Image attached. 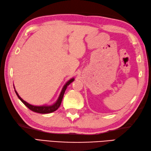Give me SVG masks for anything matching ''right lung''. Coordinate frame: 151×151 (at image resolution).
<instances>
[{
    "label": "right lung",
    "mask_w": 151,
    "mask_h": 151,
    "mask_svg": "<svg viewBox=\"0 0 151 151\" xmlns=\"http://www.w3.org/2000/svg\"><path fill=\"white\" fill-rule=\"evenodd\" d=\"M73 81H74V78H72L71 79H70L69 81L67 82L66 84L63 86V88L61 90V93H60V95L59 96V98L57 100V101L54 103L52 105H42V106H35V105H30L28 103H27L26 101H24L21 97L19 96V95L18 94L17 92L15 90V92L16 93L17 96L19 98V99L21 100V101L24 104V105L28 107L29 109H30L32 111L37 112V113H40V114H49V113H51L55 111L56 110H58L59 107L61 105V103L62 101V99L63 98V96H64V93L65 92V90L67 88V86H68L70 83H72Z\"/></svg>",
    "instance_id": "right-lung-1"
}]
</instances>
